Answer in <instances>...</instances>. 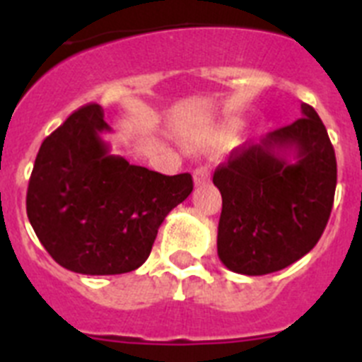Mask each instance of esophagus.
<instances>
[{
    "label": "esophagus",
    "instance_id": "esophagus-1",
    "mask_svg": "<svg viewBox=\"0 0 362 362\" xmlns=\"http://www.w3.org/2000/svg\"><path fill=\"white\" fill-rule=\"evenodd\" d=\"M209 179H210V170L206 168V166H199V168L194 170V183H196V187L204 185Z\"/></svg>",
    "mask_w": 362,
    "mask_h": 362
}]
</instances>
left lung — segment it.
<instances>
[{
	"label": "left lung",
	"mask_w": 362,
	"mask_h": 362,
	"mask_svg": "<svg viewBox=\"0 0 362 362\" xmlns=\"http://www.w3.org/2000/svg\"><path fill=\"white\" fill-rule=\"evenodd\" d=\"M245 143L217 166L223 197L217 255L228 270L264 276L308 254L326 228L337 185L334 146L317 112Z\"/></svg>",
	"instance_id": "obj_1"
}]
</instances>
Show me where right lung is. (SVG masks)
<instances>
[{
  "mask_svg": "<svg viewBox=\"0 0 362 362\" xmlns=\"http://www.w3.org/2000/svg\"><path fill=\"white\" fill-rule=\"evenodd\" d=\"M101 105L78 108L40 146L27 216L57 264L85 276H116L148 259L165 217L190 196V174L130 165L101 137Z\"/></svg>",
  "mask_w": 362,
  "mask_h": 362,
  "instance_id": "add662e5",
  "label": "right lung"
}]
</instances>
